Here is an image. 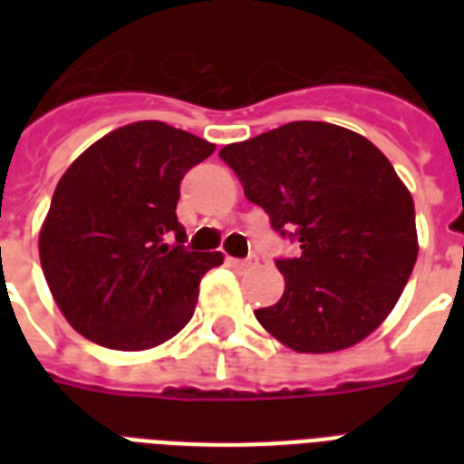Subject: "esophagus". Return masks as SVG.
<instances>
[{"mask_svg":"<svg viewBox=\"0 0 464 464\" xmlns=\"http://www.w3.org/2000/svg\"><path fill=\"white\" fill-rule=\"evenodd\" d=\"M228 265H231L233 269H253L255 265H257V260H253V257H247V260H236V257H228Z\"/></svg>","mask_w":464,"mask_h":464,"instance_id":"1","label":"esophagus"}]
</instances>
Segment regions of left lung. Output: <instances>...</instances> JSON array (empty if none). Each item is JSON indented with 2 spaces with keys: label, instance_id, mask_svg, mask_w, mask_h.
<instances>
[{
  "label": "left lung",
  "instance_id": "obj_1",
  "mask_svg": "<svg viewBox=\"0 0 464 464\" xmlns=\"http://www.w3.org/2000/svg\"><path fill=\"white\" fill-rule=\"evenodd\" d=\"M218 156L272 228L301 246L282 257L284 296L255 310L265 330L301 353L339 352L395 308L417 262L410 189L366 137L330 122H289Z\"/></svg>",
  "mask_w": 464,
  "mask_h": 464
}]
</instances>
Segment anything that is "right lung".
Here are the masks:
<instances>
[{
    "label": "right lung",
    "mask_w": 464,
    "mask_h": 464,
    "mask_svg": "<svg viewBox=\"0 0 464 464\" xmlns=\"http://www.w3.org/2000/svg\"><path fill=\"white\" fill-rule=\"evenodd\" d=\"M214 144L144 120L105 134L67 168L40 228V265L62 315L118 352L163 344L189 323L221 253L182 246L180 180Z\"/></svg>",
    "instance_id": "right-lung-1"
}]
</instances>
